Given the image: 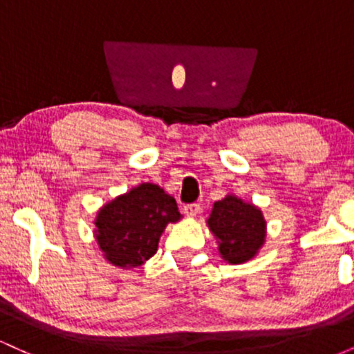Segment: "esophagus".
Returning <instances> with one entry per match:
<instances>
[{
	"mask_svg": "<svg viewBox=\"0 0 354 354\" xmlns=\"http://www.w3.org/2000/svg\"><path fill=\"white\" fill-rule=\"evenodd\" d=\"M200 205L198 203H189V205H185V208H183V211H185L186 216H196L198 213H200Z\"/></svg>",
	"mask_w": 354,
	"mask_h": 354,
	"instance_id": "obj_1",
	"label": "esophagus"
}]
</instances>
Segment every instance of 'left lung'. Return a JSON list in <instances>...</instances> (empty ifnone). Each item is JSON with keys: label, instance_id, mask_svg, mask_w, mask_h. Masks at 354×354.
<instances>
[{"label": "left lung", "instance_id": "1", "mask_svg": "<svg viewBox=\"0 0 354 354\" xmlns=\"http://www.w3.org/2000/svg\"><path fill=\"white\" fill-rule=\"evenodd\" d=\"M208 225L218 238L219 253L234 265L253 258L265 243L266 223L261 211L236 196L214 203Z\"/></svg>", "mask_w": 354, "mask_h": 354}]
</instances>
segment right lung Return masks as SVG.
Returning <instances> with one entry per match:
<instances>
[{
  "mask_svg": "<svg viewBox=\"0 0 354 354\" xmlns=\"http://www.w3.org/2000/svg\"><path fill=\"white\" fill-rule=\"evenodd\" d=\"M180 218L173 196L160 186L143 183L101 208L95 233L109 263L140 266L156 253L166 225Z\"/></svg>",
  "mask_w": 354,
  "mask_h": 354,
  "instance_id": "1",
  "label": "right lung"
}]
</instances>
